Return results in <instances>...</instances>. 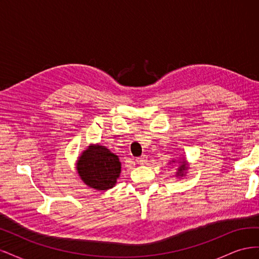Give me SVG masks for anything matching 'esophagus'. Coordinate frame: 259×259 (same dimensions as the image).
<instances>
[{
  "label": "esophagus",
  "instance_id": "esophagus-1",
  "mask_svg": "<svg viewBox=\"0 0 259 259\" xmlns=\"http://www.w3.org/2000/svg\"><path fill=\"white\" fill-rule=\"evenodd\" d=\"M147 156L144 154V155H142V156H139V158H137L136 159V162L139 164V165H144V164H146L147 163Z\"/></svg>",
  "mask_w": 259,
  "mask_h": 259
}]
</instances>
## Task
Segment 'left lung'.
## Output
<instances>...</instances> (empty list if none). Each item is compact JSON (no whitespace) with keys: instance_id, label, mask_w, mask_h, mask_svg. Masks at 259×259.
Segmentation results:
<instances>
[{"instance_id":"obj_1","label":"left lung","mask_w":259,"mask_h":259,"mask_svg":"<svg viewBox=\"0 0 259 259\" xmlns=\"http://www.w3.org/2000/svg\"><path fill=\"white\" fill-rule=\"evenodd\" d=\"M173 163H175V160H173ZM188 169V164L186 161L180 162V165L178 166V171L176 173L177 176L179 177H183L185 176V171Z\"/></svg>"}]
</instances>
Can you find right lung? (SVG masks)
Instances as JSON below:
<instances>
[{
	"label": "right lung",
	"mask_w": 259,
	"mask_h": 259,
	"mask_svg": "<svg viewBox=\"0 0 259 259\" xmlns=\"http://www.w3.org/2000/svg\"><path fill=\"white\" fill-rule=\"evenodd\" d=\"M76 170L85 185L104 191L116 184L121 173V162L119 156L105 146L91 145L79 156Z\"/></svg>",
	"instance_id": "add662e5"
}]
</instances>
